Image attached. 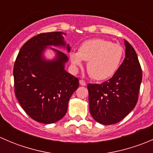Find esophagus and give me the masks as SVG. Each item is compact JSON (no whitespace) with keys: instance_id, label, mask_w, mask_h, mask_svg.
<instances>
[{"instance_id":"esophagus-1","label":"esophagus","mask_w":153,"mask_h":153,"mask_svg":"<svg viewBox=\"0 0 153 153\" xmlns=\"http://www.w3.org/2000/svg\"><path fill=\"white\" fill-rule=\"evenodd\" d=\"M79 83H80V84H81V86H86V83L85 82V81H84V80H83V79L80 80Z\"/></svg>"}]
</instances>
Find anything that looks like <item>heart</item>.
I'll use <instances>...</instances> for the list:
<instances>
[{"instance_id":"b5f03b06","label":"heart","mask_w":153,"mask_h":153,"mask_svg":"<svg viewBox=\"0 0 153 153\" xmlns=\"http://www.w3.org/2000/svg\"><path fill=\"white\" fill-rule=\"evenodd\" d=\"M75 67L82 66L83 61H88L87 71L92 78L103 81L112 77L121 64L124 49L120 44L103 38H94L84 41L78 52L69 55Z\"/></svg>"}]
</instances>
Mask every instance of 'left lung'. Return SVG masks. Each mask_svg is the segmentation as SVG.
Segmentation results:
<instances>
[{"mask_svg": "<svg viewBox=\"0 0 153 153\" xmlns=\"http://www.w3.org/2000/svg\"><path fill=\"white\" fill-rule=\"evenodd\" d=\"M124 44L126 57L113 76L101 84L87 85L89 111L100 124L119 122L138 102L142 70L134 48L126 40Z\"/></svg>", "mask_w": 153, "mask_h": 153, "instance_id": "1", "label": "left lung"}]
</instances>
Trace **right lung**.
Wrapping results in <instances>:
<instances>
[{
  "label": "right lung",
  "instance_id": "1",
  "mask_svg": "<svg viewBox=\"0 0 153 153\" xmlns=\"http://www.w3.org/2000/svg\"><path fill=\"white\" fill-rule=\"evenodd\" d=\"M61 32H44L27 41L14 64V86L18 102L30 118L43 124L59 121L67 113L68 102L79 81L64 70L69 58L56 49L57 59L47 61L42 52L47 46H65ZM67 50L70 47L67 45Z\"/></svg>",
  "mask_w": 153,
  "mask_h": 153
}]
</instances>
